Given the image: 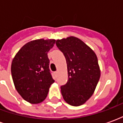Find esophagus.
<instances>
[{"mask_svg": "<svg viewBox=\"0 0 123 123\" xmlns=\"http://www.w3.org/2000/svg\"><path fill=\"white\" fill-rule=\"evenodd\" d=\"M57 74H58V71H55V72H54V74L55 75V76H56V75H57Z\"/></svg>", "mask_w": 123, "mask_h": 123, "instance_id": "1", "label": "esophagus"}]
</instances>
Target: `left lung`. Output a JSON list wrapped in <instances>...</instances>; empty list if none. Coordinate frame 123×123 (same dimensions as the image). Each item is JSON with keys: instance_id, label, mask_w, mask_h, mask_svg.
<instances>
[{"instance_id": "obj_1", "label": "left lung", "mask_w": 123, "mask_h": 123, "mask_svg": "<svg viewBox=\"0 0 123 123\" xmlns=\"http://www.w3.org/2000/svg\"><path fill=\"white\" fill-rule=\"evenodd\" d=\"M56 45L64 54L68 70V82L61 87L62 95L70 105H82L93 95L100 78L98 57L76 37L58 39Z\"/></svg>"}]
</instances>
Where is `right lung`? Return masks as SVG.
<instances>
[{
  "label": "right lung",
  "instance_id": "add662e5",
  "mask_svg": "<svg viewBox=\"0 0 123 123\" xmlns=\"http://www.w3.org/2000/svg\"><path fill=\"white\" fill-rule=\"evenodd\" d=\"M55 43V39L30 41L20 49L12 60L11 73L15 88L29 103L37 104L43 101L55 82L47 56Z\"/></svg>",
  "mask_w": 123,
  "mask_h": 123
}]
</instances>
